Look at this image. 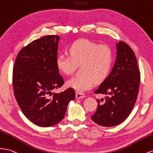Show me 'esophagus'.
<instances>
[{
	"instance_id": "1",
	"label": "esophagus",
	"mask_w": 153,
	"mask_h": 153,
	"mask_svg": "<svg viewBox=\"0 0 153 153\" xmlns=\"http://www.w3.org/2000/svg\"><path fill=\"white\" fill-rule=\"evenodd\" d=\"M85 97V94L83 93H80L78 92H76V99H80Z\"/></svg>"
}]
</instances>
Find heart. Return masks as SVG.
Segmentation results:
<instances>
[{"label":"heart","mask_w":153,"mask_h":153,"mask_svg":"<svg viewBox=\"0 0 153 153\" xmlns=\"http://www.w3.org/2000/svg\"><path fill=\"white\" fill-rule=\"evenodd\" d=\"M68 55L60 54L56 60L59 71L71 75L80 65V75L67 81L69 88L82 93L92 89L95 82L100 83L109 75L113 62V51L109 45L98 44L82 39L73 42L68 49Z\"/></svg>","instance_id":"heart-1"}]
</instances>
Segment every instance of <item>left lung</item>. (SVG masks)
<instances>
[{"label":"left lung","mask_w":153,"mask_h":153,"mask_svg":"<svg viewBox=\"0 0 153 153\" xmlns=\"http://www.w3.org/2000/svg\"><path fill=\"white\" fill-rule=\"evenodd\" d=\"M117 59L114 67L95 94H111L97 99V111L92 120L104 127L116 126L128 117L137 101L140 82V72L134 53L127 43L117 44Z\"/></svg>","instance_id":"left-lung-1"}]
</instances>
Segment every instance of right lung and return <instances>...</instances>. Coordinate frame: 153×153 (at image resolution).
Here are the masks:
<instances>
[{"label": "right lung", "mask_w": 153, "mask_h": 153, "mask_svg": "<svg viewBox=\"0 0 153 153\" xmlns=\"http://www.w3.org/2000/svg\"><path fill=\"white\" fill-rule=\"evenodd\" d=\"M60 36L47 35L33 41L19 51L13 69L14 94L22 113L40 127L62 120L75 92L69 88L53 93L64 84L56 60Z\"/></svg>", "instance_id": "1"}]
</instances>
